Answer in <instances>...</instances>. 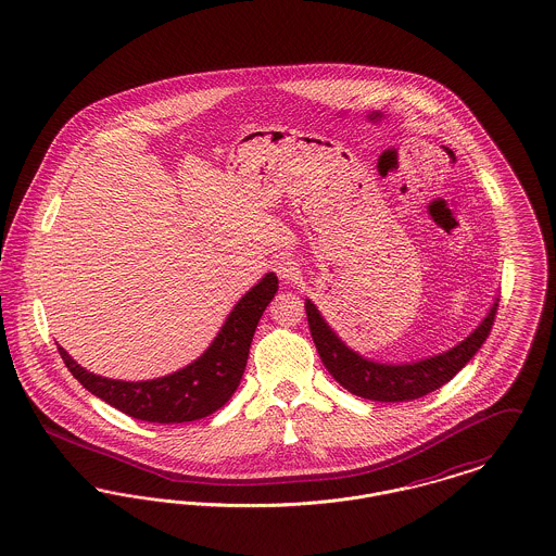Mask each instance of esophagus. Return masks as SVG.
<instances>
[{"mask_svg":"<svg viewBox=\"0 0 556 556\" xmlns=\"http://www.w3.org/2000/svg\"><path fill=\"white\" fill-rule=\"evenodd\" d=\"M298 264L294 261H290V258H281V261L277 262V275L281 277V279H286V281H294L295 277H298Z\"/></svg>","mask_w":556,"mask_h":556,"instance_id":"obj_1","label":"esophagus"}]
</instances>
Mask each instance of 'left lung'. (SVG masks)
<instances>
[{"mask_svg":"<svg viewBox=\"0 0 556 556\" xmlns=\"http://www.w3.org/2000/svg\"><path fill=\"white\" fill-rule=\"evenodd\" d=\"M306 319L311 327L313 342L317 353L324 361L327 371L344 387L346 391L369 399V401H412L420 399L428 392L441 389L447 384L457 371L475 357V353L483 346L490 336L491 326L495 321L497 302H493L488 317L481 321L468 338H464L457 346L447 353L434 355L430 359L403 363V365H387L361 357L353 353L333 331L327 326L326 319L319 315L317 306L306 300Z\"/></svg>","mask_w":556,"mask_h":556,"instance_id":"left-lung-1","label":"left lung"}]
</instances>
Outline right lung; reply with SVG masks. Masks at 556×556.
<instances>
[{"mask_svg":"<svg viewBox=\"0 0 556 556\" xmlns=\"http://www.w3.org/2000/svg\"><path fill=\"white\" fill-rule=\"evenodd\" d=\"M277 288V275H264L258 286L235 304L229 319L199 359L157 380L124 382L102 378L77 365L63 346H59V353L86 391L131 418L157 425L193 422L220 409L237 391L254 331Z\"/></svg>","mask_w":556,"mask_h":556,"instance_id":"obj_1","label":"right lung"}]
</instances>
